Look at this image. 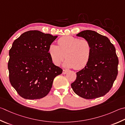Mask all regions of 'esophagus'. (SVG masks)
I'll use <instances>...</instances> for the list:
<instances>
[{
	"label": "esophagus",
	"mask_w": 125,
	"mask_h": 125,
	"mask_svg": "<svg viewBox=\"0 0 125 125\" xmlns=\"http://www.w3.org/2000/svg\"><path fill=\"white\" fill-rule=\"evenodd\" d=\"M68 72V70H65V69H63V72H62V73L63 74H67V73Z\"/></svg>",
	"instance_id": "obj_1"
}]
</instances>
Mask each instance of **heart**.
<instances>
[{
  "label": "heart",
  "mask_w": 125,
  "mask_h": 125,
  "mask_svg": "<svg viewBox=\"0 0 125 125\" xmlns=\"http://www.w3.org/2000/svg\"><path fill=\"white\" fill-rule=\"evenodd\" d=\"M58 45L52 43L49 46L48 52L52 62L59 65L64 58L65 68L74 67L80 70L84 68L90 60L92 54V46L87 40L65 36L58 41Z\"/></svg>",
  "instance_id": "heart-1"
}]
</instances>
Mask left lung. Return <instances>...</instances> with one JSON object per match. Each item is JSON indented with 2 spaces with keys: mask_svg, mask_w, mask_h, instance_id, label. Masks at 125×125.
<instances>
[{
  "mask_svg": "<svg viewBox=\"0 0 125 125\" xmlns=\"http://www.w3.org/2000/svg\"><path fill=\"white\" fill-rule=\"evenodd\" d=\"M88 41L92 54L86 66L76 73L71 87L76 94L86 99H93L106 94L118 75V58L115 48L107 37L92 30L76 35Z\"/></svg>",
  "mask_w": 125,
  "mask_h": 125,
  "instance_id": "1",
  "label": "left lung"
}]
</instances>
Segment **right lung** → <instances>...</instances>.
Instances as JSON below:
<instances>
[{
  "mask_svg": "<svg viewBox=\"0 0 125 125\" xmlns=\"http://www.w3.org/2000/svg\"><path fill=\"white\" fill-rule=\"evenodd\" d=\"M57 36L37 30L25 32L9 51L8 69L12 86L22 97L40 99L48 94L55 77L62 69L53 64L49 46Z\"/></svg>",
  "mask_w": 125,
  "mask_h": 125,
  "instance_id": "obj_1",
  "label": "right lung"
}]
</instances>
